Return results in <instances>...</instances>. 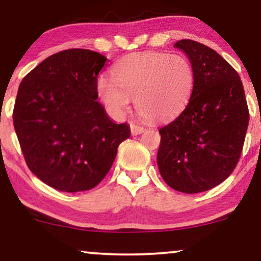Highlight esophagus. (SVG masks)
Returning a JSON list of instances; mask_svg holds the SVG:
<instances>
[{
  "mask_svg": "<svg viewBox=\"0 0 261 261\" xmlns=\"http://www.w3.org/2000/svg\"><path fill=\"white\" fill-rule=\"evenodd\" d=\"M130 128H131V134L133 135H140L145 131V127L140 126V125H136V124H130Z\"/></svg>",
  "mask_w": 261,
  "mask_h": 261,
  "instance_id": "34e87169",
  "label": "esophagus"
}]
</instances>
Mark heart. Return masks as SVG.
I'll return each mask as SVG.
<instances>
[{"instance_id":"1","label":"heart","mask_w":261,"mask_h":261,"mask_svg":"<svg viewBox=\"0 0 261 261\" xmlns=\"http://www.w3.org/2000/svg\"><path fill=\"white\" fill-rule=\"evenodd\" d=\"M113 79L100 76L97 93L110 112L122 114L135 97V107L149 121H167L188 106L195 88V68L180 54H133L115 62Z\"/></svg>"}]
</instances>
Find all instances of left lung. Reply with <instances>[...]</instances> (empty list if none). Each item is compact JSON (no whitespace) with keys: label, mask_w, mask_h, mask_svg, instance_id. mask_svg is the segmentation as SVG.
I'll return each mask as SVG.
<instances>
[{"label":"left lung","mask_w":261,"mask_h":261,"mask_svg":"<svg viewBox=\"0 0 261 261\" xmlns=\"http://www.w3.org/2000/svg\"><path fill=\"white\" fill-rule=\"evenodd\" d=\"M174 46L195 68V88L180 115L160 128L157 163L170 188L196 194L221 184L236 168L249 110L241 77L220 54L190 39Z\"/></svg>","instance_id":"8db88e82"}]
</instances>
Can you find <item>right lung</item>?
Returning a JSON list of instances; mask_svg holds the SVG:
<instances>
[{
	"instance_id": "right-lung-1",
	"label": "right lung",
	"mask_w": 261,
	"mask_h": 261,
	"mask_svg": "<svg viewBox=\"0 0 261 261\" xmlns=\"http://www.w3.org/2000/svg\"><path fill=\"white\" fill-rule=\"evenodd\" d=\"M107 58L87 49L49 56L20 82L13 124L28 168L56 190H91L113 166L130 126L108 118L97 80Z\"/></svg>"
}]
</instances>
